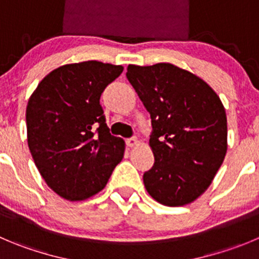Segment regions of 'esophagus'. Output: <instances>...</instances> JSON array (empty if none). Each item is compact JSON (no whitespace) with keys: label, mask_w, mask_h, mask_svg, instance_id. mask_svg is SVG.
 Listing matches in <instances>:
<instances>
[{"label":"esophagus","mask_w":259,"mask_h":259,"mask_svg":"<svg viewBox=\"0 0 259 259\" xmlns=\"http://www.w3.org/2000/svg\"><path fill=\"white\" fill-rule=\"evenodd\" d=\"M125 144H127L128 147H136L139 146V140H137L136 137H132V139H128L127 141H125Z\"/></svg>","instance_id":"obj_1"}]
</instances>
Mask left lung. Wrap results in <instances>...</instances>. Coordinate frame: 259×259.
<instances>
[{
	"label": "left lung",
	"mask_w": 259,
	"mask_h": 259,
	"mask_svg": "<svg viewBox=\"0 0 259 259\" xmlns=\"http://www.w3.org/2000/svg\"><path fill=\"white\" fill-rule=\"evenodd\" d=\"M125 75L154 130L155 162L144 174L145 188L161 205H188L205 193L225 159V108L206 81L171 63L130 65Z\"/></svg>",
	"instance_id": "obj_1"
}]
</instances>
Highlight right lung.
Returning <instances> with one entry per match:
<instances>
[{
    "instance_id": "obj_1",
    "label": "right lung",
    "mask_w": 259,
    "mask_h": 259,
    "mask_svg": "<svg viewBox=\"0 0 259 259\" xmlns=\"http://www.w3.org/2000/svg\"><path fill=\"white\" fill-rule=\"evenodd\" d=\"M123 66L68 63L38 83L26 107L28 146L47 186L68 201H83L107 186L125 144L109 134L100 105Z\"/></svg>"
}]
</instances>
